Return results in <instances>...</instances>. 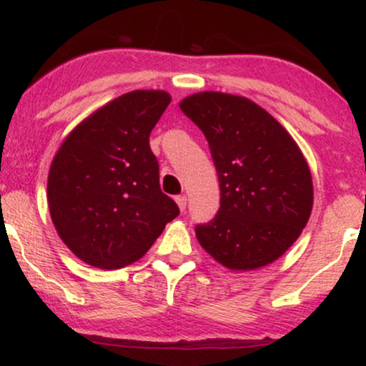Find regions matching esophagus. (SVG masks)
Returning a JSON list of instances; mask_svg holds the SVG:
<instances>
[{"instance_id": "obj_1", "label": "esophagus", "mask_w": 366, "mask_h": 366, "mask_svg": "<svg viewBox=\"0 0 366 366\" xmlns=\"http://www.w3.org/2000/svg\"><path fill=\"white\" fill-rule=\"evenodd\" d=\"M174 199H177L179 209H182V212H184V209H187V202H188L187 197H184V194H179V197H177Z\"/></svg>"}]
</instances>
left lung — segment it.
<instances>
[{
    "label": "left lung",
    "instance_id": "obj_1",
    "mask_svg": "<svg viewBox=\"0 0 366 366\" xmlns=\"http://www.w3.org/2000/svg\"><path fill=\"white\" fill-rule=\"evenodd\" d=\"M202 129L218 173L219 209L194 232L229 269H257L297 242L313 208L308 163L290 133L252 99L203 92L179 103Z\"/></svg>",
    "mask_w": 366,
    "mask_h": 366
}]
</instances>
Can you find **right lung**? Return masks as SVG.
<instances>
[{"label": "right lung", "instance_id": "add662e5", "mask_svg": "<svg viewBox=\"0 0 366 366\" xmlns=\"http://www.w3.org/2000/svg\"><path fill=\"white\" fill-rule=\"evenodd\" d=\"M172 102L137 89L83 119L64 138L48 174V207L63 243L97 268L128 267L179 214L159 188L149 133Z\"/></svg>", "mask_w": 366, "mask_h": 366}]
</instances>
